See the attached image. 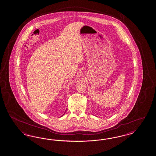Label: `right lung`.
Masks as SVG:
<instances>
[{
    "mask_svg": "<svg viewBox=\"0 0 156 156\" xmlns=\"http://www.w3.org/2000/svg\"><path fill=\"white\" fill-rule=\"evenodd\" d=\"M63 115H62V116H63Z\"/></svg>",
    "mask_w": 156,
    "mask_h": 156,
    "instance_id": "1",
    "label": "right lung"
}]
</instances>
